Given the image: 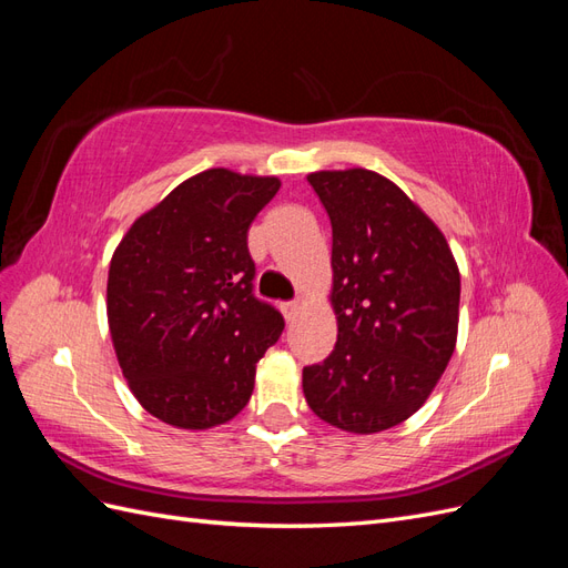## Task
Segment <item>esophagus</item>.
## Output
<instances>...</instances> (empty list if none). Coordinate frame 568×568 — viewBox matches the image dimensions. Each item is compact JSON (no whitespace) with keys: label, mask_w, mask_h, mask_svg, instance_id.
<instances>
[{"label":"esophagus","mask_w":568,"mask_h":568,"mask_svg":"<svg viewBox=\"0 0 568 568\" xmlns=\"http://www.w3.org/2000/svg\"><path fill=\"white\" fill-rule=\"evenodd\" d=\"M301 301H288V303H284L282 305V311H284V317H286V322H294L296 317H298V313H301Z\"/></svg>","instance_id":"obj_1"}]
</instances>
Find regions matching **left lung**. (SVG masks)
Here are the masks:
<instances>
[{
    "label": "left lung",
    "instance_id": "1",
    "mask_svg": "<svg viewBox=\"0 0 568 568\" xmlns=\"http://www.w3.org/2000/svg\"><path fill=\"white\" fill-rule=\"evenodd\" d=\"M332 222L336 346L303 367L320 419L376 434L424 405L448 367L459 270L440 230L403 189L372 170L307 175Z\"/></svg>",
    "mask_w": 568,
    "mask_h": 568
}]
</instances>
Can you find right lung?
Here are the masks:
<instances>
[{
	"label": "right lung",
	"instance_id": "obj_1",
	"mask_svg": "<svg viewBox=\"0 0 568 568\" xmlns=\"http://www.w3.org/2000/svg\"><path fill=\"white\" fill-rule=\"evenodd\" d=\"M277 178L213 168L134 222L109 267V326L120 369L146 412L211 428L242 412L255 363L284 332L253 294L248 227Z\"/></svg>",
	"mask_w": 568,
	"mask_h": 568
}]
</instances>
